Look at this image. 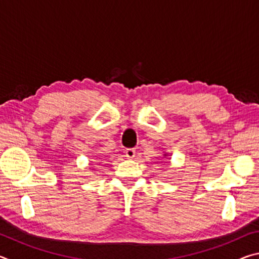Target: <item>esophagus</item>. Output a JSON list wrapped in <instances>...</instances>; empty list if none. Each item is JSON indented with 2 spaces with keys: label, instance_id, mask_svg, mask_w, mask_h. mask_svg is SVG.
I'll use <instances>...</instances> for the list:
<instances>
[{
  "label": "esophagus",
  "instance_id": "esophagus-1",
  "mask_svg": "<svg viewBox=\"0 0 259 259\" xmlns=\"http://www.w3.org/2000/svg\"><path fill=\"white\" fill-rule=\"evenodd\" d=\"M125 156L128 157V159H134V157L136 156L135 148H128V150L125 151Z\"/></svg>",
  "mask_w": 259,
  "mask_h": 259
}]
</instances>
